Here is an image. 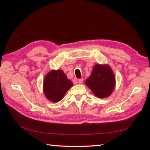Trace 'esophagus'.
<instances>
[{
    "label": "esophagus",
    "mask_w": 150,
    "mask_h": 150,
    "mask_svg": "<svg viewBox=\"0 0 150 150\" xmlns=\"http://www.w3.org/2000/svg\"><path fill=\"white\" fill-rule=\"evenodd\" d=\"M78 82H79V84H82V82H83V79H79V80H78Z\"/></svg>",
    "instance_id": "1"
}]
</instances>
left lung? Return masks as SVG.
<instances>
[{"instance_id":"left-lung-1","label":"left lung","mask_w":150,"mask_h":150,"mask_svg":"<svg viewBox=\"0 0 150 150\" xmlns=\"http://www.w3.org/2000/svg\"><path fill=\"white\" fill-rule=\"evenodd\" d=\"M85 84L98 98L110 96L115 88V77L111 67L108 64H97Z\"/></svg>"}]
</instances>
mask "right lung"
I'll list each match as a JSON object with an SVG mask.
<instances>
[{"mask_svg": "<svg viewBox=\"0 0 150 150\" xmlns=\"http://www.w3.org/2000/svg\"><path fill=\"white\" fill-rule=\"evenodd\" d=\"M73 86L62 69L51 70L44 79L43 92L47 100L53 103L61 100L66 93Z\"/></svg>", "mask_w": 150, "mask_h": 150, "instance_id": "1", "label": "right lung"}]
</instances>
